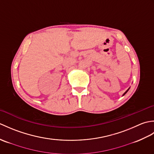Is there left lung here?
<instances>
[{"label":"left lung","mask_w":154,"mask_h":154,"mask_svg":"<svg viewBox=\"0 0 154 154\" xmlns=\"http://www.w3.org/2000/svg\"><path fill=\"white\" fill-rule=\"evenodd\" d=\"M129 89H130V88H129ZM129 89H128V90H127V91H126V92H125V93H124V94H123V96H124V94H126V93H127V92H128V90H129Z\"/></svg>","instance_id":"8db88e82"}]
</instances>
